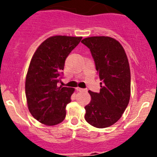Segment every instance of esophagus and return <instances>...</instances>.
Listing matches in <instances>:
<instances>
[{
	"label": "esophagus",
	"mask_w": 157,
	"mask_h": 157,
	"mask_svg": "<svg viewBox=\"0 0 157 157\" xmlns=\"http://www.w3.org/2000/svg\"><path fill=\"white\" fill-rule=\"evenodd\" d=\"M76 90L78 91V92H86V91H87L86 89H82V88H79V87L76 88Z\"/></svg>",
	"instance_id": "obj_1"
}]
</instances>
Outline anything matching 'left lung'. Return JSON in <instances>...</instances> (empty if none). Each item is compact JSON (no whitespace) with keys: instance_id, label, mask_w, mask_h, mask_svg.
I'll use <instances>...</instances> for the list:
<instances>
[{"instance_id":"1","label":"left lung","mask_w":157,"mask_h":157,"mask_svg":"<svg viewBox=\"0 0 157 157\" xmlns=\"http://www.w3.org/2000/svg\"><path fill=\"white\" fill-rule=\"evenodd\" d=\"M82 43L90 50L102 82L100 93L89 90L85 120L97 128L113 125L121 118L130 97V70L127 54L117 40L107 36L86 37Z\"/></svg>"}]
</instances>
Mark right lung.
I'll list each match as a JSON object with an SVG mask.
<instances>
[{
	"label": "right lung",
	"instance_id": "right-lung-1",
	"mask_svg": "<svg viewBox=\"0 0 157 157\" xmlns=\"http://www.w3.org/2000/svg\"><path fill=\"white\" fill-rule=\"evenodd\" d=\"M82 37L56 35L37 47L27 71L25 92L30 114L41 123L54 126L66 116V106L75 89L58 86L65 59Z\"/></svg>",
	"mask_w": 157,
	"mask_h": 157
}]
</instances>
